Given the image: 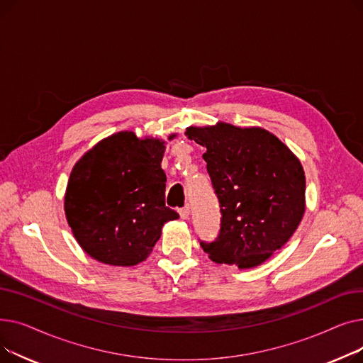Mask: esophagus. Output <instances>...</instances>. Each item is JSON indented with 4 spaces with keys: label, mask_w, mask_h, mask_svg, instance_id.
<instances>
[{
    "label": "esophagus",
    "mask_w": 363,
    "mask_h": 363,
    "mask_svg": "<svg viewBox=\"0 0 363 363\" xmlns=\"http://www.w3.org/2000/svg\"><path fill=\"white\" fill-rule=\"evenodd\" d=\"M179 216H181V219H188L189 218V206H185V207H182L181 211H179Z\"/></svg>",
    "instance_id": "obj_1"
}]
</instances>
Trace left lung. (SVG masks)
I'll return each mask as SVG.
<instances>
[{
    "instance_id": "obj_1",
    "label": "left lung",
    "mask_w": 363,
    "mask_h": 363,
    "mask_svg": "<svg viewBox=\"0 0 363 363\" xmlns=\"http://www.w3.org/2000/svg\"><path fill=\"white\" fill-rule=\"evenodd\" d=\"M189 140L206 147L220 204V233L200 242L215 263L250 269L268 260L296 233L306 211V178L294 152L259 126L218 122L189 126Z\"/></svg>"
}]
</instances>
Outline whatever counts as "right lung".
Here are the masks:
<instances>
[{
  "mask_svg": "<svg viewBox=\"0 0 363 363\" xmlns=\"http://www.w3.org/2000/svg\"><path fill=\"white\" fill-rule=\"evenodd\" d=\"M164 150L163 140L121 130L73 166L65 213L73 237L92 259L111 266L138 264L152 252L163 225L179 218L164 206Z\"/></svg>",
  "mask_w": 363,
  "mask_h": 363,
  "instance_id": "1",
  "label": "right lung"
}]
</instances>
